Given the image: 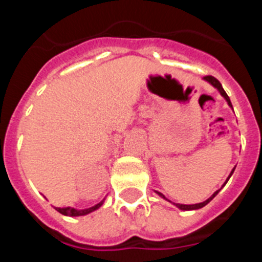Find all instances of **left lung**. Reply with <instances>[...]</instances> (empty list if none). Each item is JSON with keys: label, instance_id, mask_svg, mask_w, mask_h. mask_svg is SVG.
Here are the masks:
<instances>
[{"label": "left lung", "instance_id": "1", "mask_svg": "<svg viewBox=\"0 0 262 262\" xmlns=\"http://www.w3.org/2000/svg\"><path fill=\"white\" fill-rule=\"evenodd\" d=\"M203 78H205L206 81H209V82H210V84L212 85V86L216 88V89L219 90V92H221L222 96H223L224 98H226V101H227V102H228V105H230L231 107H232V103H231V101H230V97L227 96V93H226V92H224V89H223V86H222L221 82H219V81H217L216 78H215V77H212V76H205V77H203ZM233 170H235V169H232V172H231L230 177H231V176H232ZM230 177L227 178V181H228V180H230ZM227 181H226V184H227ZM217 193H219V190L215 191V193L212 194V195L210 196V198H209V200H207V201H205V202H201V203H196V205H180V203H176V206H177L178 209H181V210H196V209H201V207H203V206L207 205V203H209L210 201H211L212 198H214V196L216 195ZM157 194H159L160 196H163L164 200H166L165 196H164L163 194H161V193H157Z\"/></svg>", "mask_w": 262, "mask_h": 262}]
</instances>
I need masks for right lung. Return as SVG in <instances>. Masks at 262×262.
Here are the masks:
<instances>
[{"mask_svg": "<svg viewBox=\"0 0 262 262\" xmlns=\"http://www.w3.org/2000/svg\"><path fill=\"white\" fill-rule=\"evenodd\" d=\"M102 203H103V201L102 202H99L98 205L93 206V207H90V209H86V210H76V209H72V207H64V209L56 207V210L60 212V214L68 215V216H81V215H86V214H89V212L97 210L98 207H101V206H102Z\"/></svg>", "mask_w": 262, "mask_h": 262, "instance_id": "1", "label": "right lung"}]
</instances>
